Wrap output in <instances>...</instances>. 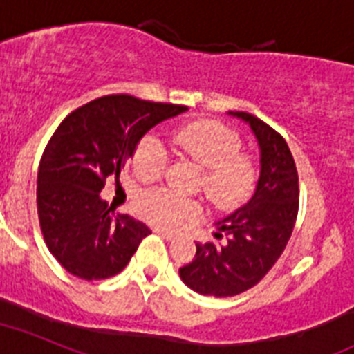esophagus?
<instances>
[{
  "label": "esophagus",
  "instance_id": "34e87169",
  "mask_svg": "<svg viewBox=\"0 0 354 354\" xmlns=\"http://www.w3.org/2000/svg\"><path fill=\"white\" fill-rule=\"evenodd\" d=\"M154 234H158V236H162L163 239H167V241H171V239H174V232H171V230H163V228H153Z\"/></svg>",
  "mask_w": 354,
  "mask_h": 354
}]
</instances>
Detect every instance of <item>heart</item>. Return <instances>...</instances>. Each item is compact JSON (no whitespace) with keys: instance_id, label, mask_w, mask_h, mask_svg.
I'll return each mask as SVG.
<instances>
[{"instance_id":"heart-1","label":"heart","mask_w":354,"mask_h":354,"mask_svg":"<svg viewBox=\"0 0 354 354\" xmlns=\"http://www.w3.org/2000/svg\"><path fill=\"white\" fill-rule=\"evenodd\" d=\"M174 144L185 156L203 167V191L221 209H232L250 198L257 182V167L241 151V138L214 120L185 124L174 135ZM169 165L167 149L158 136L147 135L133 153V169L145 182H156ZM145 219L160 227H178L200 216V205L167 189H153L138 201Z\"/></svg>"}]
</instances>
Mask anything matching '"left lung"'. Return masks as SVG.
I'll use <instances>...</instances> for the list:
<instances>
[{
  "label": "left lung",
  "mask_w": 354,
  "mask_h": 354,
  "mask_svg": "<svg viewBox=\"0 0 354 354\" xmlns=\"http://www.w3.org/2000/svg\"><path fill=\"white\" fill-rule=\"evenodd\" d=\"M245 120L261 149V174L252 200L218 221L227 241L196 243V255L180 268L187 286L212 297L250 290L272 270L286 248L299 212V174L286 140L261 118L228 111ZM221 237V234H214Z\"/></svg>",
  "instance_id": "8db88e82"
}]
</instances>
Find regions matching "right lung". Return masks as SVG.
I'll list each match as a JSON object with an SVG mask.
<instances>
[{"mask_svg":"<svg viewBox=\"0 0 354 354\" xmlns=\"http://www.w3.org/2000/svg\"><path fill=\"white\" fill-rule=\"evenodd\" d=\"M187 106L106 95L71 111L50 138L37 172V214L44 243L61 266L84 281L126 268L151 230L100 200L142 136Z\"/></svg>","mask_w":354,"mask_h":354,"instance_id":"add662e5","label":"right lung"}]
</instances>
